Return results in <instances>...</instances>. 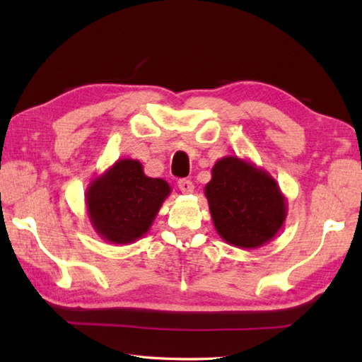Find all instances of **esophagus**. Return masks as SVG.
I'll return each instance as SVG.
<instances>
[{"label":"esophagus","mask_w":362,"mask_h":362,"mask_svg":"<svg viewBox=\"0 0 362 362\" xmlns=\"http://www.w3.org/2000/svg\"><path fill=\"white\" fill-rule=\"evenodd\" d=\"M179 189L182 191V193H185V194L193 193V191H194L193 182H191V180H187V179H182V180H179Z\"/></svg>","instance_id":"esophagus-1"}]
</instances>
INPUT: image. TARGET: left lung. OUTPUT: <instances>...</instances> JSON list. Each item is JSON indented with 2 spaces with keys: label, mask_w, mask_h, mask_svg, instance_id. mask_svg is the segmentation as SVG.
Listing matches in <instances>:
<instances>
[{
  "label": "left lung",
  "mask_w": 362,
  "mask_h": 362,
  "mask_svg": "<svg viewBox=\"0 0 362 362\" xmlns=\"http://www.w3.org/2000/svg\"><path fill=\"white\" fill-rule=\"evenodd\" d=\"M204 193L218 235L235 247H261L286 221L288 204L279 183L253 161L219 158Z\"/></svg>",
  "instance_id": "8db88e82"
}]
</instances>
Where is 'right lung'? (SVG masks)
Returning a JSON list of instances; mask_svg holds the SVG:
<instances>
[{
    "label": "right lung",
    "mask_w": 362,
    "mask_h": 362,
    "mask_svg": "<svg viewBox=\"0 0 362 362\" xmlns=\"http://www.w3.org/2000/svg\"><path fill=\"white\" fill-rule=\"evenodd\" d=\"M171 194L163 179H152L138 160L121 158L87 187V214L95 232L110 244H129L149 232Z\"/></svg>",
    "instance_id": "add662e5"
}]
</instances>
